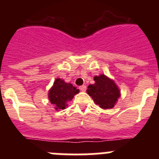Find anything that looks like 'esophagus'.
<instances>
[{
  "label": "esophagus",
  "mask_w": 159,
  "mask_h": 159,
  "mask_svg": "<svg viewBox=\"0 0 159 159\" xmlns=\"http://www.w3.org/2000/svg\"><path fill=\"white\" fill-rule=\"evenodd\" d=\"M79 89L81 90V91H86V86H85V85H81V86H80Z\"/></svg>",
  "instance_id": "obj_1"
}]
</instances>
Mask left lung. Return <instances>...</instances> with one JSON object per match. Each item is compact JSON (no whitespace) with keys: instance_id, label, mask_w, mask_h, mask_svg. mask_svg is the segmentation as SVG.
<instances>
[{"instance_id":"1","label":"left lung","mask_w":159,"mask_h":159,"mask_svg":"<svg viewBox=\"0 0 159 159\" xmlns=\"http://www.w3.org/2000/svg\"><path fill=\"white\" fill-rule=\"evenodd\" d=\"M94 84L88 87L87 93L96 105L103 109H111L116 105L121 97L119 88L115 81L105 75L94 77Z\"/></svg>"}]
</instances>
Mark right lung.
<instances>
[{"label": "right lung", "mask_w": 159, "mask_h": 159, "mask_svg": "<svg viewBox=\"0 0 159 159\" xmlns=\"http://www.w3.org/2000/svg\"><path fill=\"white\" fill-rule=\"evenodd\" d=\"M79 93V90L67 83L61 78H56L52 87L48 91V99L55 110L65 109L68 107V102L73 99L75 94Z\"/></svg>", "instance_id": "add662e5"}]
</instances>
